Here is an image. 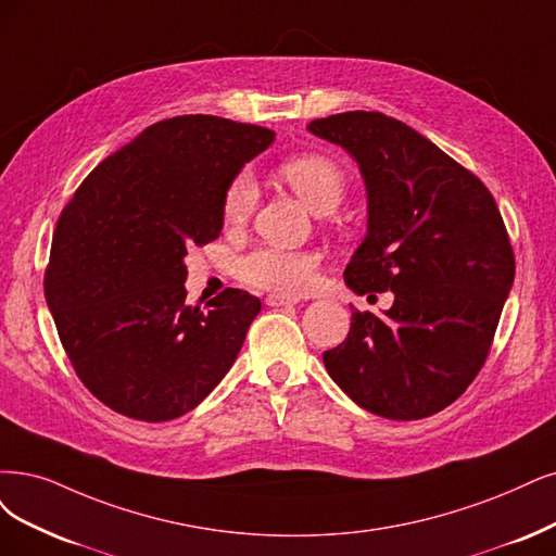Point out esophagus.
<instances>
[{
    "label": "esophagus",
    "mask_w": 556,
    "mask_h": 556,
    "mask_svg": "<svg viewBox=\"0 0 556 556\" xmlns=\"http://www.w3.org/2000/svg\"><path fill=\"white\" fill-rule=\"evenodd\" d=\"M265 304L267 306H293L298 304L295 298H289V295H279V293H270L265 298Z\"/></svg>",
    "instance_id": "esophagus-1"
}]
</instances>
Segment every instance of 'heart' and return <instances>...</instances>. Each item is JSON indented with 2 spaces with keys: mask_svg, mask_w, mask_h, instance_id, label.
Masks as SVG:
<instances>
[{
  "mask_svg": "<svg viewBox=\"0 0 556 556\" xmlns=\"http://www.w3.org/2000/svg\"><path fill=\"white\" fill-rule=\"evenodd\" d=\"M283 182L318 215L339 208L348 192V176L341 164L325 153H298L279 164ZM258 203V185L250 172H238L222 194V222L242 229ZM320 256L312 250L258 247L238 261V277L279 295H302L314 286Z\"/></svg>",
  "mask_w": 556,
  "mask_h": 556,
  "instance_id": "heart-1",
  "label": "heart"
}]
</instances>
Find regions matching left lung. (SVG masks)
I'll return each mask as SVG.
<instances>
[{
  "instance_id": "left-lung-1",
  "label": "left lung",
  "mask_w": 556,
  "mask_h": 556,
  "mask_svg": "<svg viewBox=\"0 0 556 556\" xmlns=\"http://www.w3.org/2000/svg\"><path fill=\"white\" fill-rule=\"evenodd\" d=\"M309 130L366 182L368 233L345 283L394 293L384 316L353 312L345 341L323 353L327 374L378 417L435 415L479 376L516 277L502 213L475 174L392 116L343 112Z\"/></svg>"
}]
</instances>
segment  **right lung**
I'll list each match as a JSON object with an SVG mask.
<instances>
[{
  "label": "right lung",
  "mask_w": 556,
  "mask_h": 556,
  "mask_svg": "<svg viewBox=\"0 0 556 556\" xmlns=\"http://www.w3.org/2000/svg\"><path fill=\"white\" fill-rule=\"evenodd\" d=\"M275 132L208 114L157 121L102 160L64 205L46 267L61 345L114 413L169 421L236 362L261 300L224 289L185 304L182 258L222 231V194Z\"/></svg>",
  "instance_id": "right-lung-1"
}]
</instances>
